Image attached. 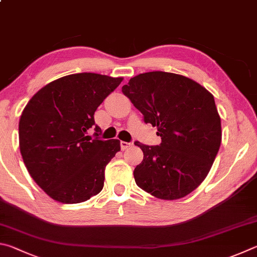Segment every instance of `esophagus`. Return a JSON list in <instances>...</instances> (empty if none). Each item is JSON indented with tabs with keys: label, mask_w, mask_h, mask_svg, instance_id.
<instances>
[{
	"label": "esophagus",
	"mask_w": 257,
	"mask_h": 257,
	"mask_svg": "<svg viewBox=\"0 0 257 257\" xmlns=\"http://www.w3.org/2000/svg\"><path fill=\"white\" fill-rule=\"evenodd\" d=\"M133 143L132 142H125V141H120V149L121 150H126L127 148L132 147Z\"/></svg>",
	"instance_id": "34e87169"
}]
</instances>
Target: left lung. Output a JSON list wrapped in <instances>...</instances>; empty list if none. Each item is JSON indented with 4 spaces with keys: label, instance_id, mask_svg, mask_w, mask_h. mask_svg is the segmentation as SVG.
<instances>
[{
    "label": "left lung",
    "instance_id": "1",
    "mask_svg": "<svg viewBox=\"0 0 257 257\" xmlns=\"http://www.w3.org/2000/svg\"><path fill=\"white\" fill-rule=\"evenodd\" d=\"M121 91L161 138L159 146L134 142L143 151L137 185L161 200L188 195L208 176L221 145L213 96L194 80L163 71L134 76Z\"/></svg>",
    "mask_w": 257,
    "mask_h": 257
}]
</instances>
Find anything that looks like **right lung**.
<instances>
[{
	"label": "right lung",
	"instance_id": "1",
	"mask_svg": "<svg viewBox=\"0 0 257 257\" xmlns=\"http://www.w3.org/2000/svg\"><path fill=\"white\" fill-rule=\"evenodd\" d=\"M123 81L76 73L52 81L34 94L19 121L20 152L37 185L53 200L81 203L102 190L105 168L119 140L92 139L94 111ZM94 136L100 128L96 125Z\"/></svg>",
	"mask_w": 257,
	"mask_h": 257
}]
</instances>
